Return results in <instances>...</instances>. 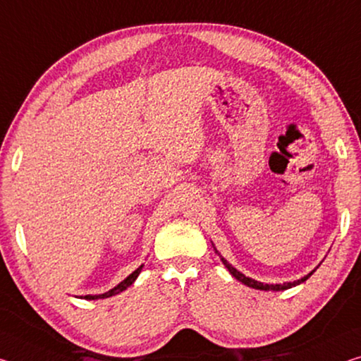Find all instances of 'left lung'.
I'll return each instance as SVG.
<instances>
[{
	"label": "left lung",
	"mask_w": 361,
	"mask_h": 361,
	"mask_svg": "<svg viewBox=\"0 0 361 361\" xmlns=\"http://www.w3.org/2000/svg\"><path fill=\"white\" fill-rule=\"evenodd\" d=\"M214 245V244H212ZM214 249H215V245H214ZM215 252L219 254V257H220V260L223 262V265H225L226 268H228V271H230L234 278L238 279V281H241L243 284H245V286H249V288H252V289H259V290H286V289H290V288H294V286H299V284H302L304 281H307L308 278L312 276V274L317 271V268H314V270H312L310 273L308 274H305L304 278H300V279H295V281H293V283H283V284H267V283H260V281H257V279H252V278H249V276H245V274H243L241 271H238L236 268H234L230 262H228L226 259H223V257L220 255V252L219 250L215 249Z\"/></svg>",
	"instance_id": "obj_1"
}]
</instances>
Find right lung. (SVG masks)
<instances>
[{
	"label": "right lung",
	"instance_id": "right-lung-1",
	"mask_svg": "<svg viewBox=\"0 0 361 361\" xmlns=\"http://www.w3.org/2000/svg\"><path fill=\"white\" fill-rule=\"evenodd\" d=\"M142 267H145V265H140L133 273L128 274V276L125 278L123 281H120V283L116 286V288H112L111 290H107V293H104V294H94V295H85V297H82V299H87V300H98V299H107V297H112V295L120 294V293H122V290L130 288V286L136 281V278L140 276Z\"/></svg>",
	"mask_w": 361,
	"mask_h": 361
}]
</instances>
